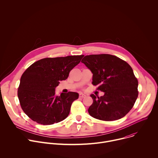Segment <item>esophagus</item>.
Wrapping results in <instances>:
<instances>
[{
    "label": "esophagus",
    "instance_id": "obj_1",
    "mask_svg": "<svg viewBox=\"0 0 158 158\" xmlns=\"http://www.w3.org/2000/svg\"><path fill=\"white\" fill-rule=\"evenodd\" d=\"M86 96L84 94H82V93H79V98H85Z\"/></svg>",
    "mask_w": 158,
    "mask_h": 158
}]
</instances>
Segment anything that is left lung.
Masks as SVG:
<instances>
[{
    "label": "left lung",
    "mask_w": 158,
    "mask_h": 158,
    "mask_svg": "<svg viewBox=\"0 0 158 158\" xmlns=\"http://www.w3.org/2000/svg\"><path fill=\"white\" fill-rule=\"evenodd\" d=\"M84 63L93 73L92 84L104 94L91 97L93 102L88 109L92 117L102 121H115L125 116L138 96V81L131 67L124 60L110 54L85 56Z\"/></svg>",
    "instance_id": "8db88e82"
}]
</instances>
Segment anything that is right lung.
I'll return each instance as SVG.
<instances>
[{
    "label": "right lung",
    "instance_id": "right-lung-1",
    "mask_svg": "<svg viewBox=\"0 0 158 158\" xmlns=\"http://www.w3.org/2000/svg\"><path fill=\"white\" fill-rule=\"evenodd\" d=\"M84 56L44 58L32 64L22 75L18 98L22 110L32 121L51 125L65 119L69 114L75 92L55 94L60 81L69 76Z\"/></svg>",
    "mask_w": 158,
    "mask_h": 158
}]
</instances>
